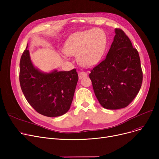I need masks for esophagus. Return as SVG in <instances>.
Returning <instances> with one entry per match:
<instances>
[{
    "mask_svg": "<svg viewBox=\"0 0 159 159\" xmlns=\"http://www.w3.org/2000/svg\"><path fill=\"white\" fill-rule=\"evenodd\" d=\"M87 75H88L87 73H86V72H84V71H80V72L79 73V79L80 80V79H84V77H87Z\"/></svg>",
    "mask_w": 159,
    "mask_h": 159,
    "instance_id": "esophagus-1",
    "label": "esophagus"
}]
</instances>
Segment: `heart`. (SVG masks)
<instances>
[{
    "label": "heart",
    "mask_w": 159,
    "mask_h": 159,
    "mask_svg": "<svg viewBox=\"0 0 159 159\" xmlns=\"http://www.w3.org/2000/svg\"><path fill=\"white\" fill-rule=\"evenodd\" d=\"M106 44V35L101 30L78 32L67 40L64 52L67 54L77 55V61L80 65L91 67L100 60Z\"/></svg>",
    "instance_id": "1"
}]
</instances>
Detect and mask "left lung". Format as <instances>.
<instances>
[{
  "instance_id": "obj_1",
  "label": "left lung",
  "mask_w": 159,
  "mask_h": 159,
  "mask_svg": "<svg viewBox=\"0 0 159 159\" xmlns=\"http://www.w3.org/2000/svg\"><path fill=\"white\" fill-rule=\"evenodd\" d=\"M115 32L106 57L89 75L99 103L108 110L128 106L138 94L143 78L137 49L121 29Z\"/></svg>"
}]
</instances>
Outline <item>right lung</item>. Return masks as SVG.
Returning <instances> with one entry per match:
<instances>
[{
	"label": "right lung",
	"mask_w": 159,
	"mask_h": 159,
	"mask_svg": "<svg viewBox=\"0 0 159 159\" xmlns=\"http://www.w3.org/2000/svg\"><path fill=\"white\" fill-rule=\"evenodd\" d=\"M20 61L19 81L28 103L39 113L54 117L70 110L79 80L76 69L69 71L41 72L33 66L27 49Z\"/></svg>",
	"instance_id": "add662e5"
}]
</instances>
